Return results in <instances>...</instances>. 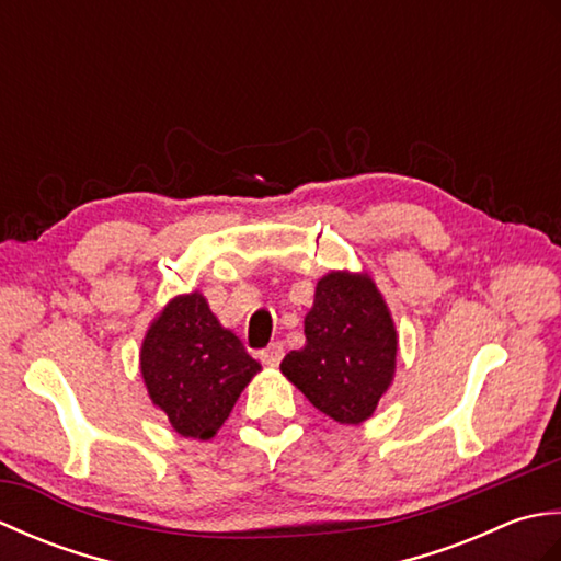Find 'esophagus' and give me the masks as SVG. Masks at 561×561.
I'll return each mask as SVG.
<instances>
[{
    "label": "esophagus",
    "instance_id": "34e87169",
    "mask_svg": "<svg viewBox=\"0 0 561 561\" xmlns=\"http://www.w3.org/2000/svg\"><path fill=\"white\" fill-rule=\"evenodd\" d=\"M282 356H284V344L282 342H272L267 350L260 352V359L265 362L267 366H277L282 362Z\"/></svg>",
    "mask_w": 561,
    "mask_h": 561
}]
</instances>
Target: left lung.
<instances>
[{"label":"left lung","instance_id":"8db88e82","mask_svg":"<svg viewBox=\"0 0 561 561\" xmlns=\"http://www.w3.org/2000/svg\"><path fill=\"white\" fill-rule=\"evenodd\" d=\"M306 347L282 362V374L340 424L374 414L396 374L398 337L378 289L366 274L330 272L318 282L304 323Z\"/></svg>","mask_w":561,"mask_h":561}]
</instances>
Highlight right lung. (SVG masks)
I'll return each instance as SVG.
<instances>
[{
	"label": "right lung",
	"mask_w": 561,
	"mask_h": 561,
	"mask_svg": "<svg viewBox=\"0 0 561 561\" xmlns=\"http://www.w3.org/2000/svg\"><path fill=\"white\" fill-rule=\"evenodd\" d=\"M260 371L231 330L202 296H178L141 344V376L153 404L185 438H211Z\"/></svg>",
	"instance_id": "obj_1"
}]
</instances>
